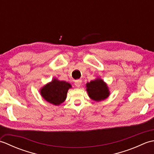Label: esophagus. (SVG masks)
<instances>
[{
    "label": "esophagus",
    "instance_id": "1",
    "mask_svg": "<svg viewBox=\"0 0 154 154\" xmlns=\"http://www.w3.org/2000/svg\"><path fill=\"white\" fill-rule=\"evenodd\" d=\"M81 83H82V81H81V80H80V79L75 81V85L77 87H79L81 85Z\"/></svg>",
    "mask_w": 154,
    "mask_h": 154
}]
</instances>
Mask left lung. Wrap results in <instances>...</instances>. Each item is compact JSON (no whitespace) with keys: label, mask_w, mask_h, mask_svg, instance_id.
Returning a JSON list of instances; mask_svg holds the SVG:
<instances>
[{"label":"left lung","mask_w":154,"mask_h":154,"mask_svg":"<svg viewBox=\"0 0 154 154\" xmlns=\"http://www.w3.org/2000/svg\"><path fill=\"white\" fill-rule=\"evenodd\" d=\"M87 87L89 96L93 100H102L106 99L109 95L108 87L102 79H97L91 81L87 84Z\"/></svg>","instance_id":"obj_1"}]
</instances>
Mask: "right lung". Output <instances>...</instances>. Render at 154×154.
<instances>
[{
	"instance_id": "add662e5",
	"label": "right lung",
	"mask_w": 154,
	"mask_h": 154,
	"mask_svg": "<svg viewBox=\"0 0 154 154\" xmlns=\"http://www.w3.org/2000/svg\"><path fill=\"white\" fill-rule=\"evenodd\" d=\"M71 86L63 81L54 79L41 89V94L44 99L55 105H59L66 99L68 89Z\"/></svg>"
}]
</instances>
